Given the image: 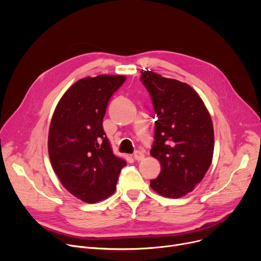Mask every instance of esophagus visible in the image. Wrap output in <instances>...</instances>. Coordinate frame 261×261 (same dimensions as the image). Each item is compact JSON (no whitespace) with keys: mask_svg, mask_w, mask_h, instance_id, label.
Masks as SVG:
<instances>
[{"mask_svg":"<svg viewBox=\"0 0 261 261\" xmlns=\"http://www.w3.org/2000/svg\"><path fill=\"white\" fill-rule=\"evenodd\" d=\"M133 158H134V160H136V161H142V160L145 158V154H144L142 151H135V152L133 153Z\"/></svg>","mask_w":261,"mask_h":261,"instance_id":"34e87169","label":"esophagus"}]
</instances>
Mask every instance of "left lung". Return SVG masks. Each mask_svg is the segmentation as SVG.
Returning <instances> with one entry per match:
<instances>
[{
  "label": "left lung",
  "instance_id": "left-lung-1",
  "mask_svg": "<svg viewBox=\"0 0 261 261\" xmlns=\"http://www.w3.org/2000/svg\"><path fill=\"white\" fill-rule=\"evenodd\" d=\"M158 120L150 153L161 172L150 186L161 196L177 199L202 181L214 153L211 115L197 92L187 84L151 71L142 72Z\"/></svg>",
  "mask_w": 261,
  "mask_h": 261
}]
</instances>
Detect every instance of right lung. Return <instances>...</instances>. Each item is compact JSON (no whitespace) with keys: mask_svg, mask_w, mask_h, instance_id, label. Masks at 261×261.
Masks as SVG:
<instances>
[{"mask_svg":"<svg viewBox=\"0 0 261 261\" xmlns=\"http://www.w3.org/2000/svg\"><path fill=\"white\" fill-rule=\"evenodd\" d=\"M125 76L80 79L55 110L48 133V154L62 185L76 198L96 203L111 196L126 161L115 156L102 128L110 98Z\"/></svg>","mask_w":261,"mask_h":261,"instance_id":"1","label":"right lung"}]
</instances>
